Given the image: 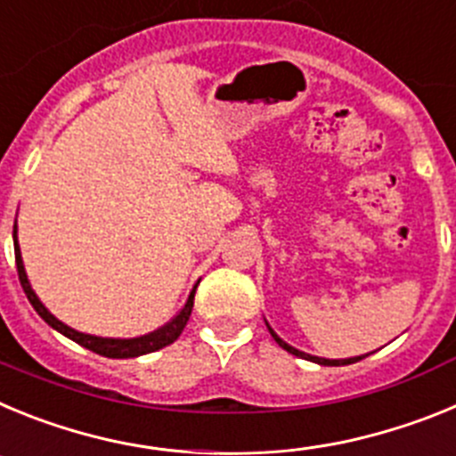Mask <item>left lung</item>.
Instances as JSON below:
<instances>
[{"instance_id":"left-lung-1","label":"left lung","mask_w":456,"mask_h":456,"mask_svg":"<svg viewBox=\"0 0 456 456\" xmlns=\"http://www.w3.org/2000/svg\"><path fill=\"white\" fill-rule=\"evenodd\" d=\"M269 333H272L273 340H276L278 345H281V347L285 349V352L294 354V356H299V358H305V361H313V363H320V365H349V363H356V361H361V358H365V356H356V358H345V361H331V358H317V356H310V354H304V352H299V349L289 347L288 342L281 340V338H278L276 333L272 331V329H269Z\"/></svg>"}]
</instances>
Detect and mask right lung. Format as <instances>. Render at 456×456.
<instances>
[{
  "instance_id": "obj_1",
  "label": "right lung",
  "mask_w": 456,
  "mask_h": 456,
  "mask_svg": "<svg viewBox=\"0 0 456 456\" xmlns=\"http://www.w3.org/2000/svg\"><path fill=\"white\" fill-rule=\"evenodd\" d=\"M13 241H15V265H18L20 285H22L24 294H27V299H29V304L34 305L36 313H38V315L43 317V320H45L47 324L52 326V329H56V331L63 333V336L70 338V340H75V342H77V345H82V347H86V349H91V352L100 354V356H107V358H134V356H143V354L157 352V349H162V347H167V345H171L173 340H178L180 333H183V329H184V326H187L189 315H191V308H193V292H196V289H191L187 304L183 305V310H180L178 315L173 317V320L168 322V324H164L162 329H157V331L148 333V336L132 338V340H114V338H95V336H86V333L75 331V329H70V326H66V324H63V322L56 320V317L52 315L50 310H47L45 305L40 304L38 297H36L34 289H31L29 281H27V273H24L22 256H20L18 235H15V225H13Z\"/></svg>"
}]
</instances>
